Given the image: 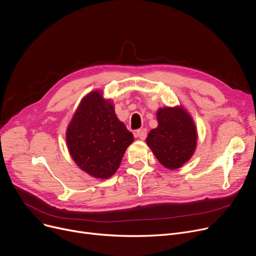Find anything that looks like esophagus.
Returning a JSON list of instances; mask_svg holds the SVG:
<instances>
[{
	"label": "esophagus",
	"mask_w": 256,
	"mask_h": 256,
	"mask_svg": "<svg viewBox=\"0 0 256 256\" xmlns=\"http://www.w3.org/2000/svg\"><path fill=\"white\" fill-rule=\"evenodd\" d=\"M135 135H136V137H138L139 139L144 140V139L146 138V136H148V130H146V128H140V130H137Z\"/></svg>",
	"instance_id": "esophagus-1"
}]
</instances>
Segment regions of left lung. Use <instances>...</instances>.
<instances>
[{
  "instance_id": "left-lung-1",
  "label": "left lung",
  "mask_w": 256,
  "mask_h": 256,
  "mask_svg": "<svg viewBox=\"0 0 256 256\" xmlns=\"http://www.w3.org/2000/svg\"><path fill=\"white\" fill-rule=\"evenodd\" d=\"M158 128L150 132L148 146L166 168L176 170L190 159L196 146L194 120L183 108L158 110Z\"/></svg>"
}]
</instances>
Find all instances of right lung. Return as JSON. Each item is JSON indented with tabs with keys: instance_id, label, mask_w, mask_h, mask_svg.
<instances>
[{
	"instance_id": "1",
	"label": "right lung",
	"mask_w": 256,
	"mask_h": 256,
	"mask_svg": "<svg viewBox=\"0 0 256 256\" xmlns=\"http://www.w3.org/2000/svg\"><path fill=\"white\" fill-rule=\"evenodd\" d=\"M66 144L80 168L99 179L118 170L134 136L118 120L113 104L98 91L86 95L66 130Z\"/></svg>"
}]
</instances>
